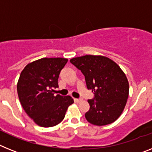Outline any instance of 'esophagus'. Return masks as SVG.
<instances>
[{
    "mask_svg": "<svg viewBox=\"0 0 152 152\" xmlns=\"http://www.w3.org/2000/svg\"><path fill=\"white\" fill-rule=\"evenodd\" d=\"M81 101H82V99H75V102H79Z\"/></svg>",
    "mask_w": 152,
    "mask_h": 152,
    "instance_id": "34e87169",
    "label": "esophagus"
}]
</instances>
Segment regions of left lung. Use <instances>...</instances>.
Returning <instances> with one entry per match:
<instances>
[{
	"mask_svg": "<svg viewBox=\"0 0 152 152\" xmlns=\"http://www.w3.org/2000/svg\"><path fill=\"white\" fill-rule=\"evenodd\" d=\"M70 62L85 76L88 89L95 92L88 100L90 109L85 118L96 126L113 123L120 116L129 96V82L122 69L111 59L101 55L75 57Z\"/></svg>",
	"mask_w": 152,
	"mask_h": 152,
	"instance_id": "1",
	"label": "left lung"
}]
</instances>
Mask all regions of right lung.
Wrapping results in <instances>:
<instances>
[{"label":"right lung","mask_w":152,"mask_h":152,"mask_svg":"<svg viewBox=\"0 0 152 152\" xmlns=\"http://www.w3.org/2000/svg\"><path fill=\"white\" fill-rule=\"evenodd\" d=\"M67 59L62 57L39 59L26 65L20 75L17 91L25 112L37 125L54 126L64 120L67 108L74 103L70 96H54L58 88L61 71Z\"/></svg>","instance_id":"obj_1"}]
</instances>
